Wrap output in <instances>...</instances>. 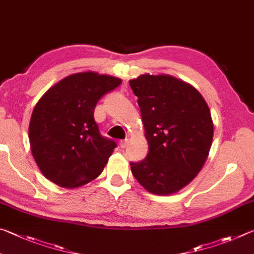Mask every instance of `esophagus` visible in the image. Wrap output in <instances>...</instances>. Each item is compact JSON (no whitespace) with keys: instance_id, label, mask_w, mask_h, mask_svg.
Instances as JSON below:
<instances>
[{"instance_id":"34e87169","label":"esophagus","mask_w":254,"mask_h":254,"mask_svg":"<svg viewBox=\"0 0 254 254\" xmlns=\"http://www.w3.org/2000/svg\"><path fill=\"white\" fill-rule=\"evenodd\" d=\"M127 142H128V140L127 139H126V140H121V141H120V147H121L122 149H124V148H126L127 147Z\"/></svg>"}]
</instances>
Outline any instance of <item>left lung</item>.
<instances>
[{"mask_svg": "<svg viewBox=\"0 0 254 254\" xmlns=\"http://www.w3.org/2000/svg\"><path fill=\"white\" fill-rule=\"evenodd\" d=\"M137 96L149 152L131 162L134 178L151 194L170 195L203 168L213 141L210 111L191 85L169 75L128 81Z\"/></svg>", "mask_w": 254, "mask_h": 254, "instance_id": "1", "label": "left lung"}]
</instances>
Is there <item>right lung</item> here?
<instances>
[{"instance_id":"obj_1","label":"right lung","mask_w":254,"mask_h":254,"mask_svg":"<svg viewBox=\"0 0 254 254\" xmlns=\"http://www.w3.org/2000/svg\"><path fill=\"white\" fill-rule=\"evenodd\" d=\"M121 83L117 77L78 72L44 94L32 112L29 140L45 177L74 188L101 175L117 143L101 134L94 110L103 95Z\"/></svg>"}]
</instances>
